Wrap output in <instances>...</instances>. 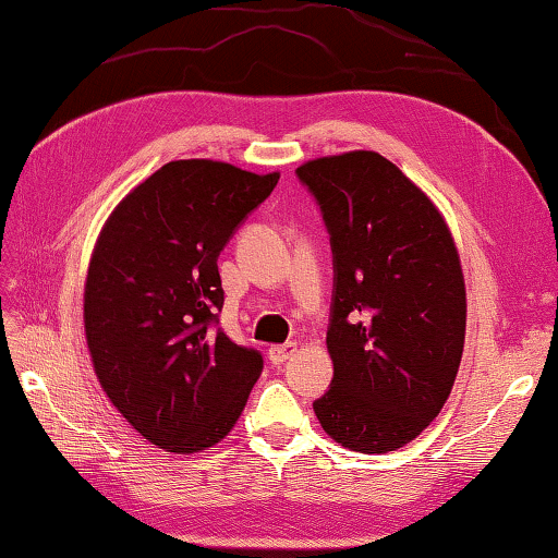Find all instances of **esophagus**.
Wrapping results in <instances>:
<instances>
[{"mask_svg": "<svg viewBox=\"0 0 558 558\" xmlns=\"http://www.w3.org/2000/svg\"><path fill=\"white\" fill-rule=\"evenodd\" d=\"M296 343H284V345H271L269 348V360L274 365H281L287 363V360L296 353Z\"/></svg>", "mask_w": 558, "mask_h": 558, "instance_id": "1", "label": "esophagus"}]
</instances>
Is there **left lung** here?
<instances>
[{
    "label": "left lung",
    "mask_w": 558,
    "mask_h": 558,
    "mask_svg": "<svg viewBox=\"0 0 558 558\" xmlns=\"http://www.w3.org/2000/svg\"><path fill=\"white\" fill-rule=\"evenodd\" d=\"M336 264L333 385L314 412L360 453L407 446L441 412L465 343V279L436 203L377 151L301 163Z\"/></svg>",
    "instance_id": "1"
}]
</instances>
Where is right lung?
Masks as SVG:
<instances>
[{
	"label": "right lung",
	"mask_w": 558,
	"mask_h": 558,
	"mask_svg": "<svg viewBox=\"0 0 558 558\" xmlns=\"http://www.w3.org/2000/svg\"><path fill=\"white\" fill-rule=\"evenodd\" d=\"M279 171L163 163L107 215L85 274L83 324L102 392L146 441L201 453L238 424L262 355L213 330L218 257Z\"/></svg>",
	"instance_id": "right-lung-1"
}]
</instances>
